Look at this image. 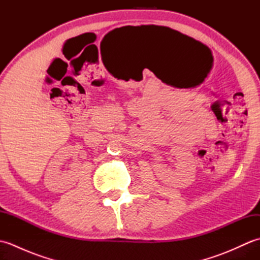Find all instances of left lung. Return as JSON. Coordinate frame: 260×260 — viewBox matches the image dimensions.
<instances>
[{
	"label": "left lung",
	"mask_w": 260,
	"mask_h": 260,
	"mask_svg": "<svg viewBox=\"0 0 260 260\" xmlns=\"http://www.w3.org/2000/svg\"><path fill=\"white\" fill-rule=\"evenodd\" d=\"M168 29L170 30V31H172L174 35L176 36V37H181V38H183V39H185V40H190V41H194V42H197L196 40H193L192 38H190V37H187V36H184V35H182V33H180L179 31H175V30H172V29H170V27H168Z\"/></svg>",
	"instance_id": "1"
}]
</instances>
